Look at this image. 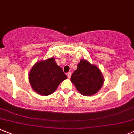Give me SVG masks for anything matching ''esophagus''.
Listing matches in <instances>:
<instances>
[{
	"instance_id": "obj_1",
	"label": "esophagus",
	"mask_w": 134,
	"mask_h": 134,
	"mask_svg": "<svg viewBox=\"0 0 134 134\" xmlns=\"http://www.w3.org/2000/svg\"><path fill=\"white\" fill-rule=\"evenodd\" d=\"M71 72H69L68 73H67V77H68V78H70L71 77Z\"/></svg>"
}]
</instances>
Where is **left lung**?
<instances>
[{"mask_svg": "<svg viewBox=\"0 0 134 134\" xmlns=\"http://www.w3.org/2000/svg\"><path fill=\"white\" fill-rule=\"evenodd\" d=\"M71 81L80 94L92 96L99 91L104 79L98 67L87 60H81L78 68L72 75Z\"/></svg>", "mask_w": 134, "mask_h": 134, "instance_id": "1", "label": "left lung"}]
</instances>
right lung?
Masks as SVG:
<instances>
[{
  "label": "right lung",
  "instance_id": "right-lung-1",
  "mask_svg": "<svg viewBox=\"0 0 134 134\" xmlns=\"http://www.w3.org/2000/svg\"><path fill=\"white\" fill-rule=\"evenodd\" d=\"M67 78L53 57L35 63L29 74V81L33 89L43 96L53 94L60 83Z\"/></svg>",
  "mask_w": 134,
  "mask_h": 134
}]
</instances>
